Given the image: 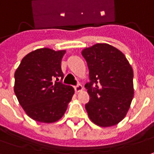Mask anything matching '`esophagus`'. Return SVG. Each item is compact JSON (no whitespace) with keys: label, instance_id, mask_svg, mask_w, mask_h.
I'll use <instances>...</instances> for the list:
<instances>
[{"label":"esophagus","instance_id":"1","mask_svg":"<svg viewBox=\"0 0 154 154\" xmlns=\"http://www.w3.org/2000/svg\"><path fill=\"white\" fill-rule=\"evenodd\" d=\"M74 90H75V92H82V91L83 90V87H82V85H77V86H75V87H74Z\"/></svg>","mask_w":154,"mask_h":154}]
</instances>
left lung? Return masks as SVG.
Returning <instances> with one entry per match:
<instances>
[{"label": "left lung", "instance_id": "8db88e82", "mask_svg": "<svg viewBox=\"0 0 154 154\" xmlns=\"http://www.w3.org/2000/svg\"><path fill=\"white\" fill-rule=\"evenodd\" d=\"M89 69L85 85L90 99L85 107L96 125L108 128L125 118L134 94L133 71L125 55L107 43H97L82 51Z\"/></svg>", "mask_w": 154, "mask_h": 154}]
</instances>
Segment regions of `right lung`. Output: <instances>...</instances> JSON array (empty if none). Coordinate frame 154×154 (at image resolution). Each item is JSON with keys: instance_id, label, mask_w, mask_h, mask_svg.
Masks as SVG:
<instances>
[{"instance_id": "1", "label": "right lung", "mask_w": 154, "mask_h": 154, "mask_svg": "<svg viewBox=\"0 0 154 154\" xmlns=\"http://www.w3.org/2000/svg\"><path fill=\"white\" fill-rule=\"evenodd\" d=\"M66 50L40 48L25 56L15 72L14 92L25 112L36 122L52 123L63 117L74 88L63 78L61 62Z\"/></svg>"}]
</instances>
